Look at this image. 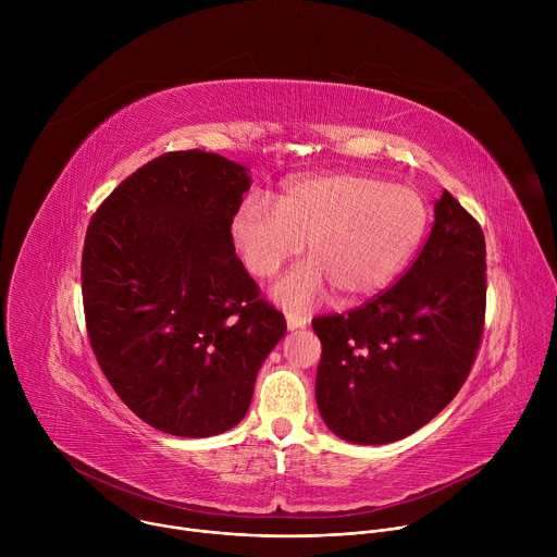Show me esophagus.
<instances>
[{
    "label": "esophagus",
    "mask_w": 557,
    "mask_h": 557,
    "mask_svg": "<svg viewBox=\"0 0 557 557\" xmlns=\"http://www.w3.org/2000/svg\"><path fill=\"white\" fill-rule=\"evenodd\" d=\"M308 314H299V312H286V326L288 331H297V329H306L308 326Z\"/></svg>",
    "instance_id": "esophagus-1"
}]
</instances>
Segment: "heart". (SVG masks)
Segmentation results:
<instances>
[{
    "label": "heart",
    "mask_w": 557,
    "mask_h": 557,
    "mask_svg": "<svg viewBox=\"0 0 557 557\" xmlns=\"http://www.w3.org/2000/svg\"><path fill=\"white\" fill-rule=\"evenodd\" d=\"M428 220V200L414 187L361 172H326L288 181L277 205L249 194L228 235L237 258L260 280L299 256L306 240L310 260L293 269L275 295L308 306L329 286L342 301L385 288L423 240Z\"/></svg>",
    "instance_id": "b5f03b06"
}]
</instances>
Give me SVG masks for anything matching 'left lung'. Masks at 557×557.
I'll use <instances>...</instances> for the list:
<instances>
[{"mask_svg": "<svg viewBox=\"0 0 557 557\" xmlns=\"http://www.w3.org/2000/svg\"><path fill=\"white\" fill-rule=\"evenodd\" d=\"M485 256L479 220L443 191L430 237L399 282L348 312L314 317V399L329 430L385 445L454 399L485 329Z\"/></svg>", "mask_w": 557, "mask_h": 557, "instance_id": "8db88e82", "label": "left lung"}]
</instances>
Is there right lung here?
Returning a JSON list of instances; mask_svg holds the SVG:
<instances>
[{
    "label": "right lung",
    "instance_id": "obj_1",
    "mask_svg": "<svg viewBox=\"0 0 557 557\" xmlns=\"http://www.w3.org/2000/svg\"><path fill=\"white\" fill-rule=\"evenodd\" d=\"M251 181L220 153L168 151L95 211L82 258L92 352L147 425L205 438L240 423L286 333L231 245Z\"/></svg>",
    "mask_w": 557,
    "mask_h": 557
}]
</instances>
